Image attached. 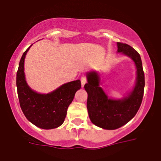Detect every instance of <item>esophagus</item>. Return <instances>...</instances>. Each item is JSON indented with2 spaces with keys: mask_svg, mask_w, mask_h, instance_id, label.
Instances as JSON below:
<instances>
[{
  "mask_svg": "<svg viewBox=\"0 0 161 161\" xmlns=\"http://www.w3.org/2000/svg\"><path fill=\"white\" fill-rule=\"evenodd\" d=\"M81 83H82V87H84V85L87 83V78L86 76H83L81 77Z\"/></svg>",
  "mask_w": 161,
  "mask_h": 161,
  "instance_id": "34e87169",
  "label": "esophagus"
}]
</instances>
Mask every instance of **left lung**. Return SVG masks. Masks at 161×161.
Instances as JSON below:
<instances>
[{
    "label": "left lung",
    "mask_w": 161,
    "mask_h": 161,
    "mask_svg": "<svg viewBox=\"0 0 161 161\" xmlns=\"http://www.w3.org/2000/svg\"><path fill=\"white\" fill-rule=\"evenodd\" d=\"M117 53L129 57L135 63L136 79L134 87L121 99L108 97L102 87L100 75L95 70L87 72V108L92 123L103 129L114 130L129 123L137 114L143 97L145 78L140 54L131 46L117 42Z\"/></svg>",
    "instance_id": "8db88e82"
}]
</instances>
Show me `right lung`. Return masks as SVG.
<instances>
[{
    "instance_id": "obj_1",
    "label": "right lung",
    "mask_w": 161,
    "mask_h": 161,
    "mask_svg": "<svg viewBox=\"0 0 161 161\" xmlns=\"http://www.w3.org/2000/svg\"><path fill=\"white\" fill-rule=\"evenodd\" d=\"M30 47L24 53L16 75L20 105L26 119L33 125L43 129H56L64 123L68 108L75 93L81 88V81L77 79L64 83L48 93L32 90L26 82L24 74V60Z\"/></svg>"
}]
</instances>
